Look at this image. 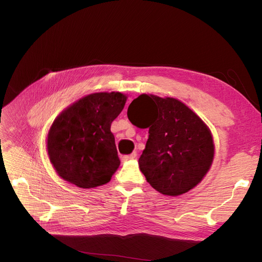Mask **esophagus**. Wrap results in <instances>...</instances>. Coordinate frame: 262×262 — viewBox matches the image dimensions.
I'll use <instances>...</instances> for the list:
<instances>
[{
    "instance_id": "34e87169",
    "label": "esophagus",
    "mask_w": 262,
    "mask_h": 262,
    "mask_svg": "<svg viewBox=\"0 0 262 262\" xmlns=\"http://www.w3.org/2000/svg\"><path fill=\"white\" fill-rule=\"evenodd\" d=\"M136 157H137V153H136V152H133V153L129 154V155H125V157H122V160H124V161H128V160L135 159Z\"/></svg>"
}]
</instances>
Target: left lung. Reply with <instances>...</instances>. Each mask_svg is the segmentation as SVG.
<instances>
[{
  "instance_id": "obj_1",
  "label": "left lung",
  "mask_w": 262,
  "mask_h": 262,
  "mask_svg": "<svg viewBox=\"0 0 262 262\" xmlns=\"http://www.w3.org/2000/svg\"><path fill=\"white\" fill-rule=\"evenodd\" d=\"M128 119L148 128L138 164L147 182L166 196L196 187L214 160L213 135L200 117L180 100L143 93L132 101Z\"/></svg>"
}]
</instances>
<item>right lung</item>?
Listing matches in <instances>:
<instances>
[{"instance_id": "obj_1", "label": "right lung", "mask_w": 262, "mask_h": 262, "mask_svg": "<svg viewBox=\"0 0 262 262\" xmlns=\"http://www.w3.org/2000/svg\"><path fill=\"white\" fill-rule=\"evenodd\" d=\"M126 101L120 92L91 93L56 117L47 135V152L62 179L84 189L110 181L120 165L110 126Z\"/></svg>"}]
</instances>
